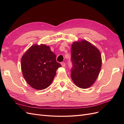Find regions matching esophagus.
<instances>
[{"instance_id":"esophagus-1","label":"esophagus","mask_w":124,"mask_h":124,"mask_svg":"<svg viewBox=\"0 0 124 124\" xmlns=\"http://www.w3.org/2000/svg\"><path fill=\"white\" fill-rule=\"evenodd\" d=\"M61 65H62V67H65V66H66V64H65V62H62L61 63Z\"/></svg>"}]
</instances>
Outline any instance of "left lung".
<instances>
[{"mask_svg": "<svg viewBox=\"0 0 124 124\" xmlns=\"http://www.w3.org/2000/svg\"><path fill=\"white\" fill-rule=\"evenodd\" d=\"M71 51V78L78 87L87 88L94 83L99 75L101 67L100 52L86 40L73 42Z\"/></svg>", "mask_w": 124, "mask_h": 124, "instance_id": "left-lung-1", "label": "left lung"}]
</instances>
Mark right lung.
<instances>
[{
  "label": "right lung",
  "instance_id": "right-lung-1",
  "mask_svg": "<svg viewBox=\"0 0 124 124\" xmlns=\"http://www.w3.org/2000/svg\"><path fill=\"white\" fill-rule=\"evenodd\" d=\"M56 57L50 47L46 45L35 44L30 47L21 59L22 73L27 83L38 90L48 87L56 70L61 67Z\"/></svg>",
  "mask_w": 124,
  "mask_h": 124
}]
</instances>
